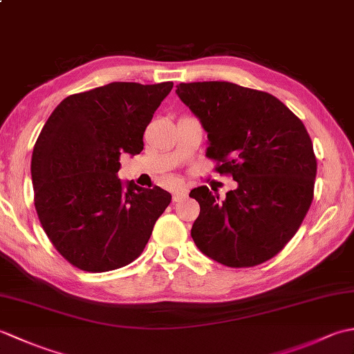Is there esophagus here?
Masks as SVG:
<instances>
[{"label": "esophagus", "instance_id": "34e87169", "mask_svg": "<svg viewBox=\"0 0 354 354\" xmlns=\"http://www.w3.org/2000/svg\"><path fill=\"white\" fill-rule=\"evenodd\" d=\"M187 189H184V187H181V189H176L175 192H173V202H179L183 201L184 198H187Z\"/></svg>", "mask_w": 354, "mask_h": 354}]
</instances>
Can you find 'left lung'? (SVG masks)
Segmentation results:
<instances>
[{
	"mask_svg": "<svg viewBox=\"0 0 354 354\" xmlns=\"http://www.w3.org/2000/svg\"><path fill=\"white\" fill-rule=\"evenodd\" d=\"M176 94L208 137L207 156L237 183L221 199L208 187L192 237L202 254L230 268L272 259L309 212L317 158L301 120L277 97L230 82L179 84Z\"/></svg>",
	"mask_w": 354,
	"mask_h": 354,
	"instance_id": "1",
	"label": "left lung"
}]
</instances>
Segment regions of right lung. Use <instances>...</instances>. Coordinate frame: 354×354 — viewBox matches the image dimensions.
I'll return each mask as SVG.
<instances>
[{"mask_svg":"<svg viewBox=\"0 0 354 354\" xmlns=\"http://www.w3.org/2000/svg\"><path fill=\"white\" fill-rule=\"evenodd\" d=\"M173 82H112L66 97L51 112L32 155L35 207L51 243L73 266L106 272L145 250L171 201L161 187L122 183L120 156L142 135Z\"/></svg>","mask_w":354,"mask_h":354,"instance_id":"obj_1","label":"right lung"}]
</instances>
